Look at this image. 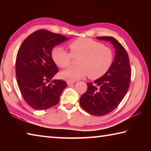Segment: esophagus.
<instances>
[{"instance_id": "esophagus-1", "label": "esophagus", "mask_w": 151, "mask_h": 151, "mask_svg": "<svg viewBox=\"0 0 151 151\" xmlns=\"http://www.w3.org/2000/svg\"><path fill=\"white\" fill-rule=\"evenodd\" d=\"M74 83H75V82H74V81H67V85L68 86L73 85V84H74Z\"/></svg>"}]
</instances>
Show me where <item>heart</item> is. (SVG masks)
<instances>
[{"label":"heart","instance_id":"1","mask_svg":"<svg viewBox=\"0 0 151 151\" xmlns=\"http://www.w3.org/2000/svg\"><path fill=\"white\" fill-rule=\"evenodd\" d=\"M68 52L62 47L55 48L52 58L58 66L65 68L77 58L78 66L70 67L60 73L61 77L74 81L85 77L96 79L108 72L113 62L114 54L111 48L87 38H78L68 45Z\"/></svg>","mask_w":151,"mask_h":151}]
</instances>
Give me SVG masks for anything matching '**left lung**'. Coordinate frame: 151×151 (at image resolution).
<instances>
[{
	"label": "left lung",
	"mask_w": 151,
	"mask_h": 151,
	"mask_svg": "<svg viewBox=\"0 0 151 151\" xmlns=\"http://www.w3.org/2000/svg\"><path fill=\"white\" fill-rule=\"evenodd\" d=\"M96 39L111 42L115 48V57L105 75L87 83V91L81 96L80 104L88 113L103 116L118 106L129 88L131 70L129 58L125 48L112 37Z\"/></svg>",
	"instance_id": "1"
}]
</instances>
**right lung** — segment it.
I'll use <instances>...</instances> for the list:
<instances>
[{
  "label": "right lung",
  "mask_w": 151,
  "mask_h": 151,
  "mask_svg": "<svg viewBox=\"0 0 151 151\" xmlns=\"http://www.w3.org/2000/svg\"><path fill=\"white\" fill-rule=\"evenodd\" d=\"M68 39L47 30L35 31L22 42L16 58L18 86L24 100L35 110H46L59 102L67 86L63 80H53L58 69L52 58V49Z\"/></svg>",
  "instance_id": "obj_1"
}]
</instances>
